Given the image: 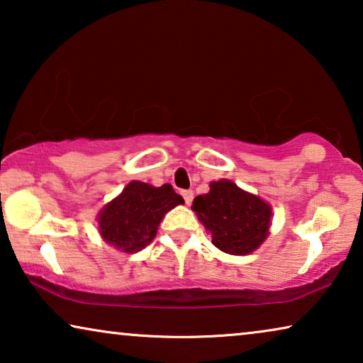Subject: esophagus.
<instances>
[{"label":"esophagus","mask_w":363,"mask_h":363,"mask_svg":"<svg viewBox=\"0 0 363 363\" xmlns=\"http://www.w3.org/2000/svg\"><path fill=\"white\" fill-rule=\"evenodd\" d=\"M182 196H183V200H185L186 205H191V201H193V191L191 190L182 191Z\"/></svg>","instance_id":"obj_1"}]
</instances>
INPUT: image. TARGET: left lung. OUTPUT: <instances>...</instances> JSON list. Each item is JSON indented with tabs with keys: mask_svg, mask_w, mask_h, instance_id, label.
Segmentation results:
<instances>
[{
	"mask_svg": "<svg viewBox=\"0 0 363 363\" xmlns=\"http://www.w3.org/2000/svg\"><path fill=\"white\" fill-rule=\"evenodd\" d=\"M191 210L213 245L226 255H251L269 236L272 206L228 178L211 182L210 191L196 196Z\"/></svg>",
	"mask_w": 363,
	"mask_h": 363,
	"instance_id": "obj_1",
	"label": "left lung"
}]
</instances>
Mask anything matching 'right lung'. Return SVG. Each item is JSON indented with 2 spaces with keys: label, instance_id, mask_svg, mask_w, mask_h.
<instances>
[{
  "label": "right lung",
  "instance_id": "obj_1",
  "mask_svg": "<svg viewBox=\"0 0 363 363\" xmlns=\"http://www.w3.org/2000/svg\"><path fill=\"white\" fill-rule=\"evenodd\" d=\"M183 203L170 183L153 186L132 180L99 211V235L118 251L138 252L155 238L163 216Z\"/></svg>",
  "mask_w": 363,
  "mask_h": 363
}]
</instances>
